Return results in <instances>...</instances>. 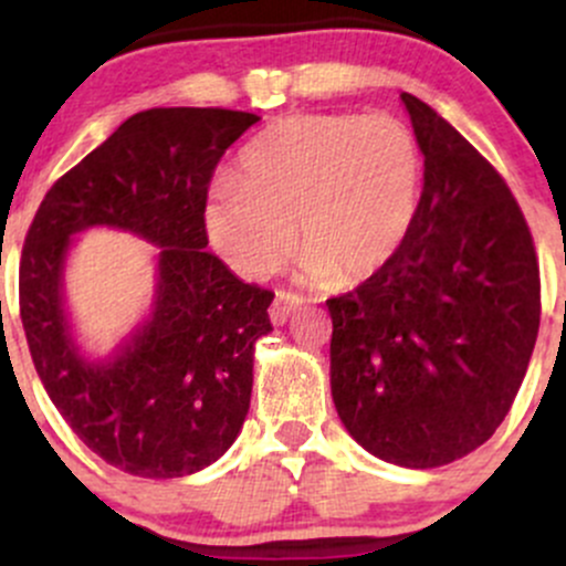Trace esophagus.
<instances>
[{"mask_svg": "<svg viewBox=\"0 0 566 566\" xmlns=\"http://www.w3.org/2000/svg\"><path fill=\"white\" fill-rule=\"evenodd\" d=\"M301 305H303V295H297V292H290V290H279L274 303H271L269 308L271 322L284 324L297 308H301Z\"/></svg>", "mask_w": 566, "mask_h": 566, "instance_id": "1", "label": "esophagus"}]
</instances>
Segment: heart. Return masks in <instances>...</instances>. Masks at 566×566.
<instances>
[{
    "label": "heart",
    "instance_id": "1",
    "mask_svg": "<svg viewBox=\"0 0 566 566\" xmlns=\"http://www.w3.org/2000/svg\"><path fill=\"white\" fill-rule=\"evenodd\" d=\"M420 167L415 135L388 114L284 116L247 143L239 180L210 186L207 233L244 276L274 274L297 239L311 284L361 282L405 242Z\"/></svg>",
    "mask_w": 566,
    "mask_h": 566
}]
</instances>
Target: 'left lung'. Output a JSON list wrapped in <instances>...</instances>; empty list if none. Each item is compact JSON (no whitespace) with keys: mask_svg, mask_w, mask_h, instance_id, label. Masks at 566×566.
<instances>
[{"mask_svg":"<svg viewBox=\"0 0 566 566\" xmlns=\"http://www.w3.org/2000/svg\"><path fill=\"white\" fill-rule=\"evenodd\" d=\"M423 151L405 242L329 297V382L348 433L388 463L437 469L495 433L541 327V269L509 184L450 122L401 93Z\"/></svg>","mask_w":566,"mask_h":566,"instance_id":"left-lung-1","label":"left lung"}]
</instances>
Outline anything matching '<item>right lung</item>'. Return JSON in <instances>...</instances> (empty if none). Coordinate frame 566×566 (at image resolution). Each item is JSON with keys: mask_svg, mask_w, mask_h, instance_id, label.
Returning <instances> with one entry per match:
<instances>
[{"mask_svg": "<svg viewBox=\"0 0 566 566\" xmlns=\"http://www.w3.org/2000/svg\"><path fill=\"white\" fill-rule=\"evenodd\" d=\"M261 116L148 108L44 193L21 255V322L57 412L95 454L143 479L207 469L242 431L252 354L274 292L244 284L207 252V188L220 157ZM114 224L160 247L153 319L120 356H78L62 314L70 237Z\"/></svg>", "mask_w": 566, "mask_h": 566, "instance_id": "right-lung-1", "label": "right lung"}]
</instances>
